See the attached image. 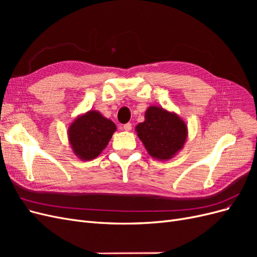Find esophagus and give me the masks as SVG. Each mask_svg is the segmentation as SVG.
<instances>
[{
	"label": "esophagus",
	"mask_w": 257,
	"mask_h": 257,
	"mask_svg": "<svg viewBox=\"0 0 257 257\" xmlns=\"http://www.w3.org/2000/svg\"><path fill=\"white\" fill-rule=\"evenodd\" d=\"M123 130H124V131H126V132H130V131L132 130V124H131V123L124 124V125H123Z\"/></svg>",
	"instance_id": "34e87169"
}]
</instances>
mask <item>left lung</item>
Here are the masks:
<instances>
[{
  "instance_id": "1",
  "label": "left lung",
  "mask_w": 257,
  "mask_h": 257,
  "mask_svg": "<svg viewBox=\"0 0 257 257\" xmlns=\"http://www.w3.org/2000/svg\"><path fill=\"white\" fill-rule=\"evenodd\" d=\"M135 131L148 153L153 159L168 161L184 147L188 139V125L176 112L160 106H150L145 112V121Z\"/></svg>"
}]
</instances>
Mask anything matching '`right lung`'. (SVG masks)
<instances>
[{
    "label": "right lung",
    "mask_w": 257,
    "mask_h": 257,
    "mask_svg": "<svg viewBox=\"0 0 257 257\" xmlns=\"http://www.w3.org/2000/svg\"><path fill=\"white\" fill-rule=\"evenodd\" d=\"M116 131L115 124L97 110H89L72 121L67 130L69 145L76 157L91 161L102 153Z\"/></svg>",
    "instance_id": "right-lung-1"
}]
</instances>
